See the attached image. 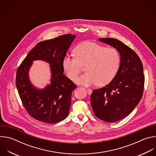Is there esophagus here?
Returning <instances> with one entry per match:
<instances>
[{
  "mask_svg": "<svg viewBox=\"0 0 156 156\" xmlns=\"http://www.w3.org/2000/svg\"><path fill=\"white\" fill-rule=\"evenodd\" d=\"M86 90H87V92L88 94L91 95V94H92V92H93V91H92V90H91V89H86Z\"/></svg>",
  "mask_w": 156,
  "mask_h": 156,
  "instance_id": "esophagus-1",
  "label": "esophagus"
}]
</instances>
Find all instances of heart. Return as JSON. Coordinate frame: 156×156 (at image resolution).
<instances>
[{
    "mask_svg": "<svg viewBox=\"0 0 156 156\" xmlns=\"http://www.w3.org/2000/svg\"><path fill=\"white\" fill-rule=\"evenodd\" d=\"M74 57L66 55L62 60V68L66 75L74 80L84 66L86 73L77 78L76 83L84 86L96 84L105 86L115 78L120 63L118 51L105 48L93 42H86L77 46Z\"/></svg>",
    "mask_w": 156,
    "mask_h": 156,
    "instance_id": "b5f03b06",
    "label": "heart"
}]
</instances>
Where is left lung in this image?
Here are the masks:
<instances>
[{
  "instance_id": "1",
  "label": "left lung",
  "mask_w": 156,
  "mask_h": 156,
  "mask_svg": "<svg viewBox=\"0 0 156 156\" xmlns=\"http://www.w3.org/2000/svg\"><path fill=\"white\" fill-rule=\"evenodd\" d=\"M98 40L118 51L120 63L112 81L93 90L91 104L98 118L114 123L128 116L141 101L144 84L143 66L135 52L119 40L110 37Z\"/></svg>"
}]
</instances>
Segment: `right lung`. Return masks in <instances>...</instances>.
<instances>
[{"mask_svg": "<svg viewBox=\"0 0 156 156\" xmlns=\"http://www.w3.org/2000/svg\"><path fill=\"white\" fill-rule=\"evenodd\" d=\"M75 37L64 34L37 43L17 70L16 86L20 99L28 113L38 121L55 123L69 114L72 94L76 86L63 74L62 60ZM35 60L50 64L51 83L43 89L35 87L29 80V71Z\"/></svg>", "mask_w": 156, "mask_h": 156, "instance_id": "right-lung-1", "label": "right lung"}]
</instances>
